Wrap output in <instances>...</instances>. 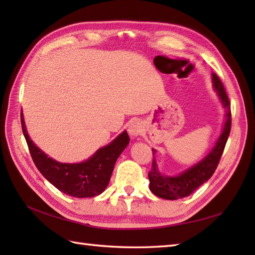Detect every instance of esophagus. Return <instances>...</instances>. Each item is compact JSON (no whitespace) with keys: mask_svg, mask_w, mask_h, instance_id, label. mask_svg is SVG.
I'll return each instance as SVG.
<instances>
[{"mask_svg":"<svg viewBox=\"0 0 255 255\" xmlns=\"http://www.w3.org/2000/svg\"><path fill=\"white\" fill-rule=\"evenodd\" d=\"M141 131H142V126L139 122L134 121L130 125H129L128 132H129V134H131V136H133V137L138 136V134L141 133Z\"/></svg>","mask_w":255,"mask_h":255,"instance_id":"34e87169","label":"esophagus"}]
</instances>
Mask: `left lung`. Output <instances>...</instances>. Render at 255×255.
<instances>
[{
  "mask_svg": "<svg viewBox=\"0 0 255 255\" xmlns=\"http://www.w3.org/2000/svg\"><path fill=\"white\" fill-rule=\"evenodd\" d=\"M213 82L216 92L218 93L227 110V121L223 133L220 134L215 148L204 160L177 176H164L160 174L155 161L152 160V169L148 173V176L151 192L158 197L174 200L189 196L195 189H197L203 183L208 181L217 169L231 130V108L229 97L226 93L224 84L216 73H213ZM155 150L152 149L153 154Z\"/></svg>",
  "mask_w": 255,
  "mask_h": 255,
  "instance_id": "1",
  "label": "left lung"
}]
</instances>
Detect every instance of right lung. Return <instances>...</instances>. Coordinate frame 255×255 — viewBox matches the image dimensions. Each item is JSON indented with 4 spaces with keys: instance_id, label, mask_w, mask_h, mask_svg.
I'll list each match as a JSON object with an SVG mask.
<instances>
[{
    "instance_id": "1",
    "label": "right lung",
    "mask_w": 255,
    "mask_h": 255,
    "mask_svg": "<svg viewBox=\"0 0 255 255\" xmlns=\"http://www.w3.org/2000/svg\"><path fill=\"white\" fill-rule=\"evenodd\" d=\"M20 123L37 169L59 191L78 198L94 197L104 191L110 183L116 160L129 143L128 133L124 131L106 147L97 150L89 160L81 163H60L48 158L32 143L26 131L23 114H20Z\"/></svg>"
}]
</instances>
